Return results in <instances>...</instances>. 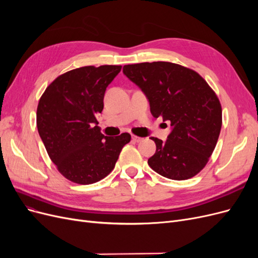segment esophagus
Wrapping results in <instances>:
<instances>
[{
  "mask_svg": "<svg viewBox=\"0 0 258 258\" xmlns=\"http://www.w3.org/2000/svg\"><path fill=\"white\" fill-rule=\"evenodd\" d=\"M132 138V141H135V142H137V143H139V142H141L142 141V138H140V137H137V136H132L131 137Z\"/></svg>",
  "mask_w": 258,
  "mask_h": 258,
  "instance_id": "esophagus-1",
  "label": "esophagus"
}]
</instances>
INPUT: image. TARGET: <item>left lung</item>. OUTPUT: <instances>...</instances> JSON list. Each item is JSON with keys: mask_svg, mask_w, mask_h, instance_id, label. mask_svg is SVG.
<instances>
[{"mask_svg": "<svg viewBox=\"0 0 258 258\" xmlns=\"http://www.w3.org/2000/svg\"><path fill=\"white\" fill-rule=\"evenodd\" d=\"M123 74L150 102L156 118L171 122L165 142L152 137L156 153L148 165L171 179H187L205 168L222 128V106L208 83L190 69L171 62L128 64Z\"/></svg>", "mask_w": 258, "mask_h": 258, "instance_id": "1", "label": "left lung"}]
</instances>
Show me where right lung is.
I'll use <instances>...</instances> for the list:
<instances>
[{
    "instance_id": "add662e5",
    "label": "right lung",
    "mask_w": 258,
    "mask_h": 258,
    "mask_svg": "<svg viewBox=\"0 0 258 258\" xmlns=\"http://www.w3.org/2000/svg\"><path fill=\"white\" fill-rule=\"evenodd\" d=\"M121 66L82 67L58 76L40 99L38 135L51 161L70 181L87 185L111 173L129 134L105 137L98 127L106 87Z\"/></svg>"
}]
</instances>
